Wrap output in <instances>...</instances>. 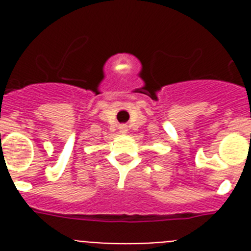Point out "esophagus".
Segmentation results:
<instances>
[{"label":"esophagus","instance_id":"34e87169","mask_svg":"<svg viewBox=\"0 0 251 251\" xmlns=\"http://www.w3.org/2000/svg\"><path fill=\"white\" fill-rule=\"evenodd\" d=\"M123 130H124V129H123Z\"/></svg>","mask_w":251,"mask_h":251}]
</instances>
